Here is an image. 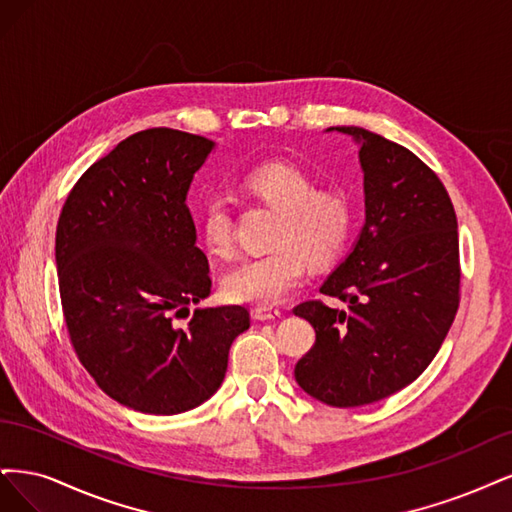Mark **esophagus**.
Instances as JSON below:
<instances>
[{
  "label": "esophagus",
  "mask_w": 512,
  "mask_h": 512,
  "mask_svg": "<svg viewBox=\"0 0 512 512\" xmlns=\"http://www.w3.org/2000/svg\"><path fill=\"white\" fill-rule=\"evenodd\" d=\"M253 315L259 321H272V319L280 317V310L274 308V306H255L253 308Z\"/></svg>",
  "instance_id": "obj_1"
}]
</instances>
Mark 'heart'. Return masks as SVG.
<instances>
[{"label": "heart", "instance_id": "1", "mask_svg": "<svg viewBox=\"0 0 512 512\" xmlns=\"http://www.w3.org/2000/svg\"><path fill=\"white\" fill-rule=\"evenodd\" d=\"M253 200L276 210L272 251L246 257L223 276V291L234 302L270 306L298 287L310 263L327 266L349 242L353 204L342 189L317 187L315 178L289 161H266L242 176ZM202 242L214 255L234 249V214L223 197H208L197 210Z\"/></svg>", "mask_w": 512, "mask_h": 512}]
</instances>
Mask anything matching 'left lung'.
<instances>
[{"mask_svg": "<svg viewBox=\"0 0 512 512\" xmlns=\"http://www.w3.org/2000/svg\"><path fill=\"white\" fill-rule=\"evenodd\" d=\"M361 142L366 225L353 253L321 293L293 308L317 340L295 364V381L329 406L389 398L432 364L461 298L457 217L436 172L406 146L361 127H336Z\"/></svg>", "mask_w": 512, "mask_h": 512, "instance_id": "obj_1", "label": "left lung"}]
</instances>
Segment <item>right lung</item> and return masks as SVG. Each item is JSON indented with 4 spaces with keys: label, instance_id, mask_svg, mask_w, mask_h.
Returning a JSON list of instances; mask_svg holds the SVG:
<instances>
[{
    "label": "right lung",
    "instance_id": "obj_1",
    "mask_svg": "<svg viewBox=\"0 0 512 512\" xmlns=\"http://www.w3.org/2000/svg\"><path fill=\"white\" fill-rule=\"evenodd\" d=\"M212 140L170 127L125 138L82 174L55 236L65 327L106 395L148 415H178L223 383L249 308L208 298L206 253L187 208Z\"/></svg>",
    "mask_w": 512,
    "mask_h": 512
}]
</instances>
